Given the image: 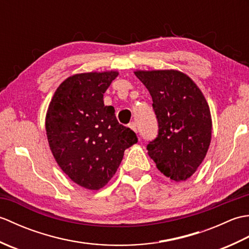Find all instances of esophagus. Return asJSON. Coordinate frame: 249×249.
I'll return each instance as SVG.
<instances>
[{
	"label": "esophagus",
	"instance_id": "1",
	"mask_svg": "<svg viewBox=\"0 0 249 249\" xmlns=\"http://www.w3.org/2000/svg\"><path fill=\"white\" fill-rule=\"evenodd\" d=\"M129 127L133 129L134 131H136V133H138V129H137V125H136L135 122H131V123L129 124Z\"/></svg>",
	"mask_w": 249,
	"mask_h": 249
}]
</instances>
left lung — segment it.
Segmentation results:
<instances>
[{
  "label": "left lung",
  "instance_id": "obj_1",
  "mask_svg": "<svg viewBox=\"0 0 249 249\" xmlns=\"http://www.w3.org/2000/svg\"><path fill=\"white\" fill-rule=\"evenodd\" d=\"M149 89L158 135L146 150L163 176L181 182L203 161L212 136L209 105L195 82L177 71L135 72Z\"/></svg>",
  "mask_w": 249,
  "mask_h": 249
}]
</instances>
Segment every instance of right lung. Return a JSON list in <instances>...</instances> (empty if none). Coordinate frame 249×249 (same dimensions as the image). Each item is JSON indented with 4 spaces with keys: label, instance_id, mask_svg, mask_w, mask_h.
I'll return each instance as SVG.
<instances>
[{
    "label": "right lung",
    "instance_id": "add662e5",
    "mask_svg": "<svg viewBox=\"0 0 249 249\" xmlns=\"http://www.w3.org/2000/svg\"><path fill=\"white\" fill-rule=\"evenodd\" d=\"M119 73L87 72L57 88L46 116L47 137L61 169L80 186L97 190L114 176L124 151L138 138L120 124L104 93Z\"/></svg>",
    "mask_w": 249,
    "mask_h": 249
}]
</instances>
